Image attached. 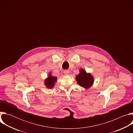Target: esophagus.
Masks as SVG:
<instances>
[{
  "instance_id": "obj_1",
  "label": "esophagus",
  "mask_w": 133,
  "mask_h": 133,
  "mask_svg": "<svg viewBox=\"0 0 133 133\" xmlns=\"http://www.w3.org/2000/svg\"><path fill=\"white\" fill-rule=\"evenodd\" d=\"M64 74L65 75H68L69 74V71L68 70H65L64 71Z\"/></svg>"
}]
</instances>
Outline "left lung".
Here are the masks:
<instances>
[{
  "label": "left lung",
  "mask_w": 133,
  "mask_h": 133,
  "mask_svg": "<svg viewBox=\"0 0 133 133\" xmlns=\"http://www.w3.org/2000/svg\"><path fill=\"white\" fill-rule=\"evenodd\" d=\"M77 83L83 87L88 88L92 85L94 79L90 74H88L83 69L80 70V73L76 77Z\"/></svg>",
  "instance_id": "left-lung-1"
}]
</instances>
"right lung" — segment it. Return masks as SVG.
I'll use <instances>...</instances> for the list:
<instances>
[{
    "mask_svg": "<svg viewBox=\"0 0 133 133\" xmlns=\"http://www.w3.org/2000/svg\"><path fill=\"white\" fill-rule=\"evenodd\" d=\"M56 81L57 78L52 76L50 75V74H49L48 78L46 79L45 84L47 88H52V87H54L55 85V83L56 82Z\"/></svg>",
    "mask_w": 133,
    "mask_h": 133,
    "instance_id": "1",
    "label": "right lung"
}]
</instances>
